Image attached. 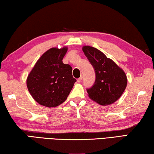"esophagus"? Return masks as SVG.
<instances>
[{"label": "esophagus", "instance_id": "obj_1", "mask_svg": "<svg viewBox=\"0 0 154 154\" xmlns=\"http://www.w3.org/2000/svg\"><path fill=\"white\" fill-rule=\"evenodd\" d=\"M82 78H83V76H81L79 78H78V79H77V82H82Z\"/></svg>", "mask_w": 154, "mask_h": 154}]
</instances>
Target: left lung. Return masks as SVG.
I'll use <instances>...</instances> for the list:
<instances>
[{
  "label": "left lung",
  "mask_w": 154,
  "mask_h": 154,
  "mask_svg": "<svg viewBox=\"0 0 154 154\" xmlns=\"http://www.w3.org/2000/svg\"><path fill=\"white\" fill-rule=\"evenodd\" d=\"M83 51L94 69L96 79L87 89L89 97L101 105H107L120 98L127 85L124 71L103 52L90 46H83Z\"/></svg>",
  "instance_id": "1"
}]
</instances>
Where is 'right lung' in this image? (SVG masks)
Segmentation results:
<instances>
[{
    "label": "right lung",
    "mask_w": 154,
    "mask_h": 154,
    "mask_svg": "<svg viewBox=\"0 0 154 154\" xmlns=\"http://www.w3.org/2000/svg\"><path fill=\"white\" fill-rule=\"evenodd\" d=\"M66 47L53 48L45 52L28 75L26 84L32 98L40 105L55 107L64 103L76 79L72 67L62 62Z\"/></svg>",
    "instance_id": "obj_1"
}]
</instances>
